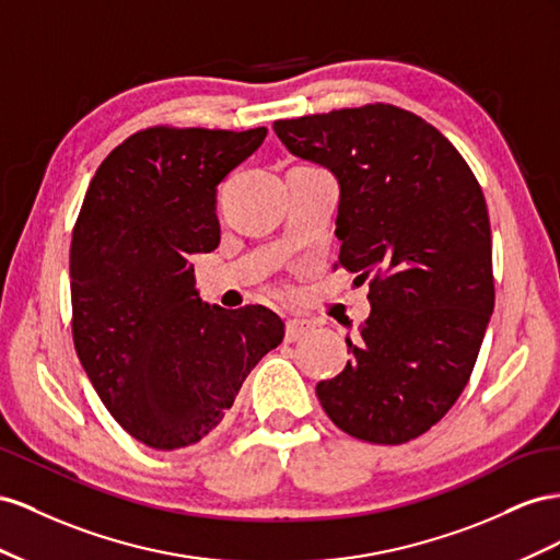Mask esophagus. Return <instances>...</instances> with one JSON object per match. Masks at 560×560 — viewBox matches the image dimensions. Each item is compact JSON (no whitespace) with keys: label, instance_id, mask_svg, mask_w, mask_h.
<instances>
[{"label":"esophagus","instance_id":"1","mask_svg":"<svg viewBox=\"0 0 560 560\" xmlns=\"http://www.w3.org/2000/svg\"><path fill=\"white\" fill-rule=\"evenodd\" d=\"M312 328L314 326L312 322H307V318H289V322H285V340L295 342L300 338H305Z\"/></svg>","mask_w":560,"mask_h":560}]
</instances>
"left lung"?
<instances>
[{
  "instance_id": "obj_1",
  "label": "left lung",
  "mask_w": 560,
  "mask_h": 560,
  "mask_svg": "<svg viewBox=\"0 0 560 560\" xmlns=\"http://www.w3.org/2000/svg\"><path fill=\"white\" fill-rule=\"evenodd\" d=\"M275 131L338 178V265L371 281V316L318 401L354 439H418L467 387L494 307L481 185L448 138L396 105L279 119Z\"/></svg>"
}]
</instances>
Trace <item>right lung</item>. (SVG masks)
Instances as JSON below:
<instances>
[{
	"label": "right lung",
	"instance_id": "add662e5",
	"mask_svg": "<svg viewBox=\"0 0 560 560\" xmlns=\"http://www.w3.org/2000/svg\"><path fill=\"white\" fill-rule=\"evenodd\" d=\"M265 136L152 126L112 150L86 189L70 246L74 349L112 418L150 448L209 436L283 340L262 305L201 302L189 265L218 248V185Z\"/></svg>",
	"mask_w": 560,
	"mask_h": 560
}]
</instances>
